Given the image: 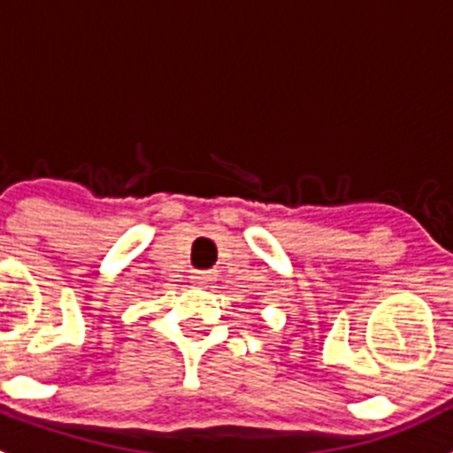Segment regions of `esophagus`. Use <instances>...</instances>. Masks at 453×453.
Here are the masks:
<instances>
[{"label": "esophagus", "mask_w": 453, "mask_h": 453, "mask_svg": "<svg viewBox=\"0 0 453 453\" xmlns=\"http://www.w3.org/2000/svg\"><path fill=\"white\" fill-rule=\"evenodd\" d=\"M211 279H213V272H203V270H192L190 272V281L199 283V286L208 283Z\"/></svg>", "instance_id": "obj_1"}]
</instances>
